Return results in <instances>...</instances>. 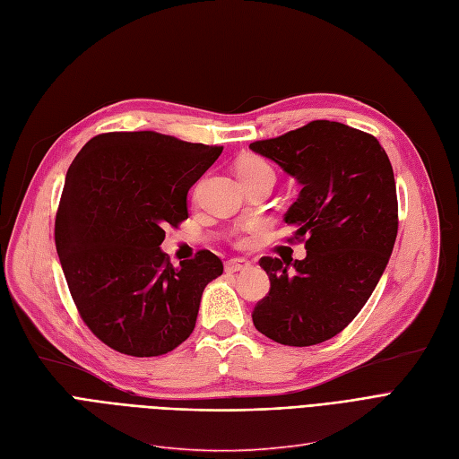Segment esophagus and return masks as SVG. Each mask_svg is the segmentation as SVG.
<instances>
[{
  "label": "esophagus",
  "mask_w": 459,
  "mask_h": 459,
  "mask_svg": "<svg viewBox=\"0 0 459 459\" xmlns=\"http://www.w3.org/2000/svg\"><path fill=\"white\" fill-rule=\"evenodd\" d=\"M249 266H251V261H247V259H230V261H227L225 270L227 273H242V270H246Z\"/></svg>",
  "instance_id": "obj_1"
}]
</instances>
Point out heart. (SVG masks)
<instances>
[{"instance_id":"heart-1","label":"heart","mask_w":459,"mask_h":459,"mask_svg":"<svg viewBox=\"0 0 459 459\" xmlns=\"http://www.w3.org/2000/svg\"><path fill=\"white\" fill-rule=\"evenodd\" d=\"M259 168H270L264 160L261 159H255V157H249V159H244L238 166V172H247V169H259Z\"/></svg>"}]
</instances>
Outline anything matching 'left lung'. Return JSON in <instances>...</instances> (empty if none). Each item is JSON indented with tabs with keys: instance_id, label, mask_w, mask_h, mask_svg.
Segmentation results:
<instances>
[{
	"instance_id": "8db88e82",
	"label": "left lung",
	"mask_w": 459,
	"mask_h": 459,
	"mask_svg": "<svg viewBox=\"0 0 459 459\" xmlns=\"http://www.w3.org/2000/svg\"><path fill=\"white\" fill-rule=\"evenodd\" d=\"M249 149L300 185L283 221L307 247L302 261H259L270 291L253 310V325L285 346L325 342L359 314L392 257V162L375 135L334 121H312Z\"/></svg>"
}]
</instances>
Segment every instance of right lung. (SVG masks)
<instances>
[{"mask_svg": "<svg viewBox=\"0 0 459 459\" xmlns=\"http://www.w3.org/2000/svg\"><path fill=\"white\" fill-rule=\"evenodd\" d=\"M223 147L157 132H109L67 169L55 240L84 324L109 348L155 358L191 336L200 299L223 263L198 251L174 266L164 229L189 217L186 193Z\"/></svg>", "mask_w": 459, "mask_h": 459, "instance_id": "1", "label": "right lung"}]
</instances>
